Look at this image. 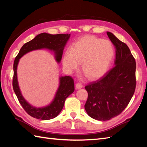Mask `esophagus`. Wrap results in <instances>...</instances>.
I'll return each mask as SVG.
<instances>
[{
    "label": "esophagus",
    "mask_w": 147,
    "mask_h": 147,
    "mask_svg": "<svg viewBox=\"0 0 147 147\" xmlns=\"http://www.w3.org/2000/svg\"><path fill=\"white\" fill-rule=\"evenodd\" d=\"M83 88V85H82V83H77L76 85V89H80V88Z\"/></svg>",
    "instance_id": "34e87169"
}]
</instances>
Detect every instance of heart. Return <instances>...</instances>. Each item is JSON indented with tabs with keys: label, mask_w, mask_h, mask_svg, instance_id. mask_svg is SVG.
<instances>
[{
	"label": "heart",
	"mask_w": 147,
	"mask_h": 147,
	"mask_svg": "<svg viewBox=\"0 0 147 147\" xmlns=\"http://www.w3.org/2000/svg\"><path fill=\"white\" fill-rule=\"evenodd\" d=\"M114 55L111 42L95 36L80 38L65 51L62 64L68 71L76 70L82 63L81 70L87 78L97 80L107 72Z\"/></svg>",
	"instance_id": "b5f03b06"
}]
</instances>
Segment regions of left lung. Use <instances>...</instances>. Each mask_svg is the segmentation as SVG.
I'll return each instance as SVG.
<instances>
[{
    "mask_svg": "<svg viewBox=\"0 0 147 147\" xmlns=\"http://www.w3.org/2000/svg\"><path fill=\"white\" fill-rule=\"evenodd\" d=\"M107 34L115 48L114 66L85 86L88 98L85 109L89 116L98 121L119 115L129 103L136 85V61L129 47L111 32Z\"/></svg>",
    "mask_w": 147,
    "mask_h": 147,
    "instance_id": "1",
    "label": "left lung"
}]
</instances>
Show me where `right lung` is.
Instances as JSON below:
<instances>
[{"label":"right lung","mask_w":147,"mask_h":147,"mask_svg":"<svg viewBox=\"0 0 147 147\" xmlns=\"http://www.w3.org/2000/svg\"><path fill=\"white\" fill-rule=\"evenodd\" d=\"M70 37V34H51L43 33L37 35L35 38L26 43L21 48L15 58L13 65L14 76L12 87L20 104L28 114L38 119L49 120L57 116L64 107V102L69 96L74 91V80L72 77L65 76L60 78V85L54 100L51 104L42 108H36L30 105L22 96L17 80V66L20 59L28 52L41 49L53 50L55 53L56 61L61 60L64 46Z\"/></svg>","instance_id":"1"}]
</instances>
